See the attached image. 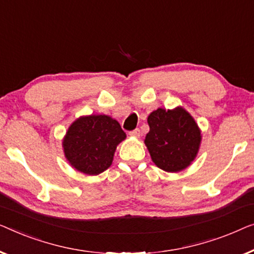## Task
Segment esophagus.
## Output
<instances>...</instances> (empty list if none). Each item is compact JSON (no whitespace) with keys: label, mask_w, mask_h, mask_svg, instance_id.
<instances>
[{"label":"esophagus","mask_w":254,"mask_h":254,"mask_svg":"<svg viewBox=\"0 0 254 254\" xmlns=\"http://www.w3.org/2000/svg\"><path fill=\"white\" fill-rule=\"evenodd\" d=\"M131 135V137H134V138H139L141 135V132H140V130H139V128H135V130H133V131H131L130 133H128Z\"/></svg>","instance_id":"esophagus-1"}]
</instances>
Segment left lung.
I'll use <instances>...</instances> for the list:
<instances>
[{
	"mask_svg": "<svg viewBox=\"0 0 254 254\" xmlns=\"http://www.w3.org/2000/svg\"><path fill=\"white\" fill-rule=\"evenodd\" d=\"M149 132L145 137L152 161L167 173H178L197 158L201 130L183 107L158 108L148 115Z\"/></svg>",
	"mask_w": 254,
	"mask_h": 254,
	"instance_id": "8db88e82",
	"label": "left lung"
}]
</instances>
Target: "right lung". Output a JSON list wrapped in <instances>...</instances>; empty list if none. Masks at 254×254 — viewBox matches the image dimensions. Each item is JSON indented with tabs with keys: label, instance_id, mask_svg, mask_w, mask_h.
<instances>
[{
	"label": "right lung",
	"instance_id": "1",
	"mask_svg": "<svg viewBox=\"0 0 254 254\" xmlns=\"http://www.w3.org/2000/svg\"><path fill=\"white\" fill-rule=\"evenodd\" d=\"M127 138L120 123L108 115H87L74 120L62 140L64 156L72 168L88 176L112 166L117 146Z\"/></svg>",
	"mask_w": 254,
	"mask_h": 254
}]
</instances>
